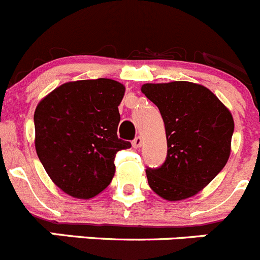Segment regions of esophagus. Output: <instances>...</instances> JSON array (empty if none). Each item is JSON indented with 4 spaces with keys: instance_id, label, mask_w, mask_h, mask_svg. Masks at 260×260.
<instances>
[{
    "instance_id": "obj_1",
    "label": "esophagus",
    "mask_w": 260,
    "mask_h": 260,
    "mask_svg": "<svg viewBox=\"0 0 260 260\" xmlns=\"http://www.w3.org/2000/svg\"><path fill=\"white\" fill-rule=\"evenodd\" d=\"M142 143H143L142 137H137L134 140H133V147H134L135 149H138V148L142 147Z\"/></svg>"
}]
</instances>
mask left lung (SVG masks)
I'll list each match as a JSON object with an SVG mask.
<instances>
[{
  "mask_svg": "<svg viewBox=\"0 0 260 260\" xmlns=\"http://www.w3.org/2000/svg\"><path fill=\"white\" fill-rule=\"evenodd\" d=\"M142 91L159 110L167 138L165 163L145 170L148 184L170 202L194 197L229 160L231 112L208 88L190 81L144 84Z\"/></svg>",
  "mask_w": 260,
  "mask_h": 260,
  "instance_id": "1",
  "label": "left lung"
}]
</instances>
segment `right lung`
Here are the masks:
<instances>
[{
    "instance_id": "add662e5",
    "label": "right lung",
    "mask_w": 260,
    "mask_h": 260,
    "mask_svg": "<svg viewBox=\"0 0 260 260\" xmlns=\"http://www.w3.org/2000/svg\"><path fill=\"white\" fill-rule=\"evenodd\" d=\"M125 86L112 79L78 80L52 90L34 112L36 150L52 181L78 199L102 192L115 175L118 106Z\"/></svg>"
}]
</instances>
